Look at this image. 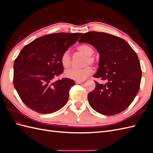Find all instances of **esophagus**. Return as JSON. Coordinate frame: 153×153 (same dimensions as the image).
Instances as JSON below:
<instances>
[{"mask_svg":"<svg viewBox=\"0 0 153 153\" xmlns=\"http://www.w3.org/2000/svg\"><path fill=\"white\" fill-rule=\"evenodd\" d=\"M84 80L83 81H78V80H76V84H82V83H84Z\"/></svg>","mask_w":153,"mask_h":153,"instance_id":"34e87169","label":"esophagus"}]
</instances>
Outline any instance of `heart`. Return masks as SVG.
<instances>
[{
	"instance_id": "heart-1",
	"label": "heart",
	"mask_w": 153,
	"mask_h": 153,
	"mask_svg": "<svg viewBox=\"0 0 153 153\" xmlns=\"http://www.w3.org/2000/svg\"><path fill=\"white\" fill-rule=\"evenodd\" d=\"M78 52L83 54L85 56L84 61V65L86 66L87 64H94L96 63L95 58L92 56L94 53V50L91 46L87 45H82L78 46L77 47ZM61 63L64 68H68L71 65V55H69L68 52H64L62 55L61 59ZM93 70L89 66H86L84 68L81 69H69L65 71L64 75L69 78L72 80L83 81L87 77L91 75Z\"/></svg>"
}]
</instances>
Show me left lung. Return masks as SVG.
<instances>
[{"label":"left lung","mask_w":153,"mask_h":153,"mask_svg":"<svg viewBox=\"0 0 153 153\" xmlns=\"http://www.w3.org/2000/svg\"><path fill=\"white\" fill-rule=\"evenodd\" d=\"M78 42L93 46L100 53L99 68L94 78L95 89L88 101L97 112L113 115L123 112L135 99L140 89L142 70L136 52L126 41L105 32H89Z\"/></svg>","instance_id":"1"}]
</instances>
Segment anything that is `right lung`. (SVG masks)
I'll use <instances>...</instances> for the list:
<instances>
[{"instance_id": "1", "label": "right lung", "mask_w": 153, "mask_h": 153, "mask_svg": "<svg viewBox=\"0 0 153 153\" xmlns=\"http://www.w3.org/2000/svg\"><path fill=\"white\" fill-rule=\"evenodd\" d=\"M82 33L59 32L34 39L22 48L14 62L13 84L22 101L35 112L52 114L67 103L75 85L70 78H54L63 73L61 55Z\"/></svg>"}]
</instances>
